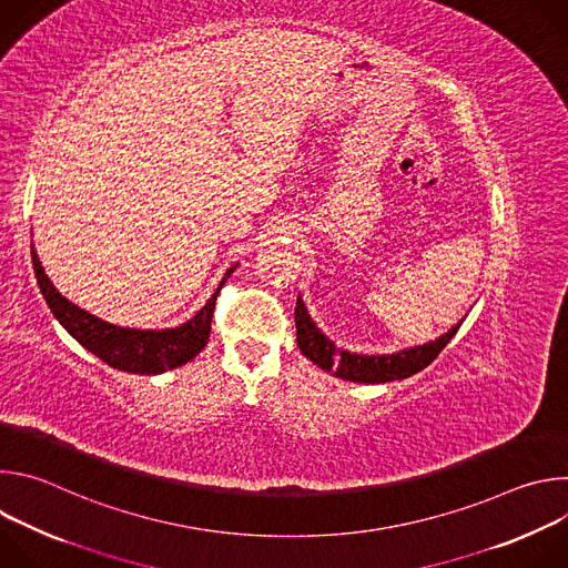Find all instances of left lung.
Returning a JSON list of instances; mask_svg holds the SVG:
<instances>
[{"label": "left lung", "instance_id": "1", "mask_svg": "<svg viewBox=\"0 0 568 568\" xmlns=\"http://www.w3.org/2000/svg\"><path fill=\"white\" fill-rule=\"evenodd\" d=\"M294 321H296L298 348L312 364H316L323 371L335 373L342 379L362 382V384H384L393 379L412 377L414 373L429 366L458 331V326H454L449 333H445L436 342L399 351L393 355H357V353L337 348L316 328V323L310 318L301 296L296 298Z\"/></svg>", "mask_w": 568, "mask_h": 568}]
</instances>
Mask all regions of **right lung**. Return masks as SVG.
<instances>
[{
	"instance_id": "obj_1",
	"label": "right lung",
	"mask_w": 568,
	"mask_h": 568,
	"mask_svg": "<svg viewBox=\"0 0 568 568\" xmlns=\"http://www.w3.org/2000/svg\"><path fill=\"white\" fill-rule=\"evenodd\" d=\"M31 258H33V272L40 285V292L47 305L51 307L53 316L62 323V328L80 346L94 353L108 366L125 373H139V375H159L164 371L178 368L191 362L206 346L217 294L224 281L237 267L233 265L226 270L222 283L217 285L213 296L206 301V305L193 318L182 323V326L166 328V331H136V328L114 326V323H108L85 310H80L71 301H67L44 274V267L33 245H31Z\"/></svg>"
}]
</instances>
